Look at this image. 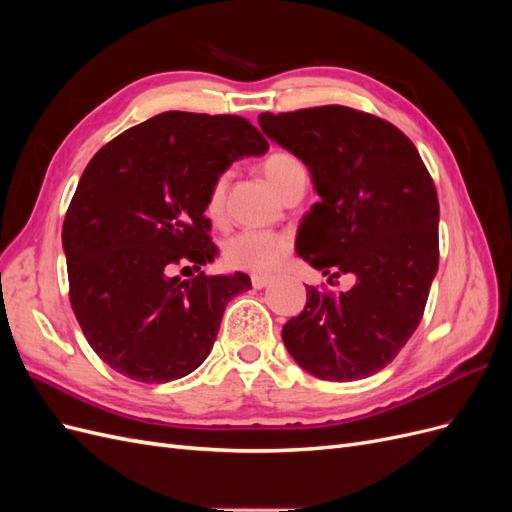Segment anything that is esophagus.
Wrapping results in <instances>:
<instances>
[{"mask_svg": "<svg viewBox=\"0 0 512 512\" xmlns=\"http://www.w3.org/2000/svg\"><path fill=\"white\" fill-rule=\"evenodd\" d=\"M271 280H273L271 275H252V286H254L256 290H260V288L269 286V284H271Z\"/></svg>", "mask_w": 512, "mask_h": 512, "instance_id": "1", "label": "esophagus"}]
</instances>
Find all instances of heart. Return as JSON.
Listing matches in <instances>:
<instances>
[{
	"label": "heart",
	"mask_w": 512,
	"mask_h": 512,
	"mask_svg": "<svg viewBox=\"0 0 512 512\" xmlns=\"http://www.w3.org/2000/svg\"><path fill=\"white\" fill-rule=\"evenodd\" d=\"M262 173L277 192H284L290 183L301 177H307L303 162L290 151L277 149L262 160ZM228 188V175L222 173L213 179L207 192L205 211L211 220H220L224 211V198ZM292 239L282 232L269 230H243L239 235L230 237L224 245V262L230 269L269 273L290 254Z\"/></svg>",
	"instance_id": "b5f03b06"
}]
</instances>
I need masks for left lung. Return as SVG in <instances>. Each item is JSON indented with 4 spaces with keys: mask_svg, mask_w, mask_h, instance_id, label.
Masks as SVG:
<instances>
[{
    "mask_svg": "<svg viewBox=\"0 0 512 512\" xmlns=\"http://www.w3.org/2000/svg\"><path fill=\"white\" fill-rule=\"evenodd\" d=\"M260 128L312 173L320 196L297 237L314 269L356 277L348 292L307 286L282 339L309 374L350 382L376 374L423 318L440 245L438 192L410 138L350 106L262 113Z\"/></svg>",
    "mask_w": 512,
    "mask_h": 512,
    "instance_id": "obj_1",
    "label": "left lung"
}]
</instances>
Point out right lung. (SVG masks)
Listing matches in <instances>:
<instances>
[{"mask_svg": "<svg viewBox=\"0 0 512 512\" xmlns=\"http://www.w3.org/2000/svg\"><path fill=\"white\" fill-rule=\"evenodd\" d=\"M267 138L239 115L168 111L106 143L61 230L74 316L100 359L136 382L179 380L207 359L245 273H198L215 256L205 218L213 179Z\"/></svg>", "mask_w": 512, "mask_h": 512, "instance_id": "right-lung-1", "label": "right lung"}]
</instances>
